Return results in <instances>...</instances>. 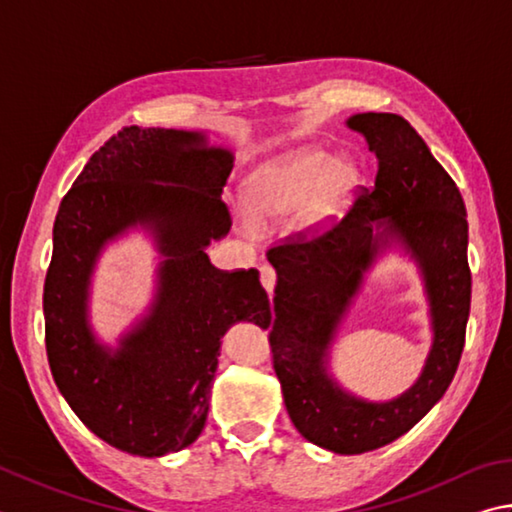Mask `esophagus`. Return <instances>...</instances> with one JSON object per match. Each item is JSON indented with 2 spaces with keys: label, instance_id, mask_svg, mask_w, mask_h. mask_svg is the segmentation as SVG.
I'll return each instance as SVG.
<instances>
[{
  "label": "esophagus",
  "instance_id": "1",
  "mask_svg": "<svg viewBox=\"0 0 512 512\" xmlns=\"http://www.w3.org/2000/svg\"><path fill=\"white\" fill-rule=\"evenodd\" d=\"M259 282H262V286L266 288L268 295H273V288H275V282H277V273L273 266H262L259 268Z\"/></svg>",
  "mask_w": 512,
  "mask_h": 512
}]
</instances>
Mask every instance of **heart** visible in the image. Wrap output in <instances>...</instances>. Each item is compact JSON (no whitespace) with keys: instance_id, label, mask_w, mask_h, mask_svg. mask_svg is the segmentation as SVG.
<instances>
[{"instance_id":"heart-1","label":"heart","mask_w":512,"mask_h":512,"mask_svg":"<svg viewBox=\"0 0 512 512\" xmlns=\"http://www.w3.org/2000/svg\"><path fill=\"white\" fill-rule=\"evenodd\" d=\"M358 185V170L347 161H331L320 150H300L264 165L250 176L244 208L250 224L264 228L295 210V226L320 232L345 210Z\"/></svg>"}]
</instances>
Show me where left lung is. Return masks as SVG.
Listing matches in <instances>:
<instances>
[{
	"mask_svg": "<svg viewBox=\"0 0 512 512\" xmlns=\"http://www.w3.org/2000/svg\"><path fill=\"white\" fill-rule=\"evenodd\" d=\"M349 127L376 154L374 188H360L349 210L320 235L284 241L266 253L277 271L268 331L273 369L288 416L304 439L338 454L392 443L445 394L459 367L470 313L468 221L461 192L416 129L398 114H358ZM374 223L384 226L373 235ZM404 239L422 264L433 306L435 345L419 383L392 404L358 402L323 369L339 315L382 239Z\"/></svg>",
	"mask_w": 512,
	"mask_h": 512,
	"instance_id": "1",
	"label": "left lung"
}]
</instances>
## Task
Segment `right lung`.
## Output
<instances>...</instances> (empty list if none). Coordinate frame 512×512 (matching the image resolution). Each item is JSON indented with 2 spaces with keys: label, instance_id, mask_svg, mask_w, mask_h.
Listing matches in <instances>:
<instances>
[{
  "label": "right lung",
  "instance_id": "1",
  "mask_svg": "<svg viewBox=\"0 0 512 512\" xmlns=\"http://www.w3.org/2000/svg\"><path fill=\"white\" fill-rule=\"evenodd\" d=\"M230 170L232 156L201 134L129 125L91 154L60 203L42 300L46 356L64 401L120 452L163 457L197 439L221 336L239 320L271 322L255 268L219 271L206 255L232 224L221 201ZM136 223L160 239V293L111 352L86 327V286L99 248Z\"/></svg>",
  "mask_w": 512,
  "mask_h": 512
}]
</instances>
